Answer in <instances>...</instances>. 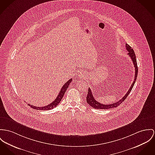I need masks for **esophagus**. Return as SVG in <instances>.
I'll use <instances>...</instances> for the list:
<instances>
[{"instance_id": "esophagus-1", "label": "esophagus", "mask_w": 155, "mask_h": 155, "mask_svg": "<svg viewBox=\"0 0 155 155\" xmlns=\"http://www.w3.org/2000/svg\"><path fill=\"white\" fill-rule=\"evenodd\" d=\"M80 78H85V75H84V74H80Z\"/></svg>"}]
</instances>
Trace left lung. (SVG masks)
Listing matches in <instances>:
<instances>
[{
  "label": "left lung",
  "instance_id": "obj_1",
  "mask_svg": "<svg viewBox=\"0 0 155 155\" xmlns=\"http://www.w3.org/2000/svg\"><path fill=\"white\" fill-rule=\"evenodd\" d=\"M126 48L128 51V55L130 57L132 62L133 63L134 65V70H135V74H134V79L133 81V83L131 84V87H130L129 90H128V91L127 92L126 94L124 95L121 100H120L119 101H117V102L113 103V104H103L101 103H98V101H97L94 97V96L93 95L92 91L91 90L90 88H88V94L86 97L87 99V103L91 106V107L96 108V109H109V108H114V107H117L118 106H119L120 104L124 101V100L127 98V97L129 95V93H130V91L134 85V83L136 82L137 77V72H138V67H137V61L136 59V55L135 53L133 51V49L131 48V47L130 45H129L127 44H126Z\"/></svg>",
  "mask_w": 155,
  "mask_h": 155
}]
</instances>
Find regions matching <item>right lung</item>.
Masks as SVG:
<instances>
[{"instance_id": "1", "label": "right lung", "mask_w": 155, "mask_h": 155, "mask_svg": "<svg viewBox=\"0 0 155 155\" xmlns=\"http://www.w3.org/2000/svg\"><path fill=\"white\" fill-rule=\"evenodd\" d=\"M72 78L69 80L67 82H66L64 84V85L62 86V87L61 88V91L58 94V96L57 97V98H55V100L52 102L51 103V104H48V106H44V107H36V106H33L32 105H30L29 104H28V106H31L32 108L34 109H36V110H51V109H52L54 108V107H57L58 104L60 103L61 100H62V97H64V95L65 94V93L66 91V90H67L69 85L70 83H71Z\"/></svg>"}]
</instances>
